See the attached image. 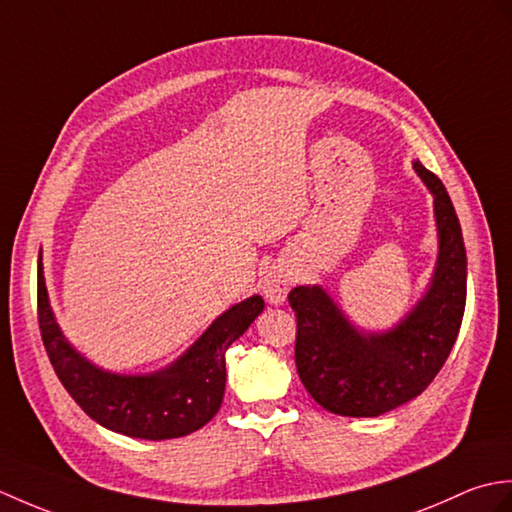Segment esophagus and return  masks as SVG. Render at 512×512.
<instances>
[{
	"mask_svg": "<svg viewBox=\"0 0 512 512\" xmlns=\"http://www.w3.org/2000/svg\"><path fill=\"white\" fill-rule=\"evenodd\" d=\"M290 284H292V273L286 264H277L268 270L262 279V290L270 306H281V303L286 301Z\"/></svg>",
	"mask_w": 512,
	"mask_h": 512,
	"instance_id": "34e87169",
	"label": "esophagus"
}]
</instances>
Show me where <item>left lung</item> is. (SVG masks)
I'll use <instances>...</instances> for the list:
<instances>
[{
    "mask_svg": "<svg viewBox=\"0 0 512 512\" xmlns=\"http://www.w3.org/2000/svg\"><path fill=\"white\" fill-rule=\"evenodd\" d=\"M433 195L438 259L424 295L394 328L367 332L321 286H297L295 361L308 394L323 409L374 418L420 396L458 339L466 306V250L460 220L438 176L413 162Z\"/></svg>",
    "mask_w": 512,
    "mask_h": 512,
    "instance_id": "obj_1",
    "label": "left lung"
}]
</instances>
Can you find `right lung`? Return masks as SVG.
I'll use <instances>...</instances> for the list:
<instances>
[{
  "mask_svg": "<svg viewBox=\"0 0 512 512\" xmlns=\"http://www.w3.org/2000/svg\"><path fill=\"white\" fill-rule=\"evenodd\" d=\"M37 308L41 339L63 387L101 427L140 440L182 438L220 411L224 354L264 310L259 295L222 312L187 352L149 374H118L88 361L65 339L50 306L39 253Z\"/></svg>",
  "mask_w": 512,
  "mask_h": 512,
  "instance_id": "right-lung-1",
  "label": "right lung"
}]
</instances>
